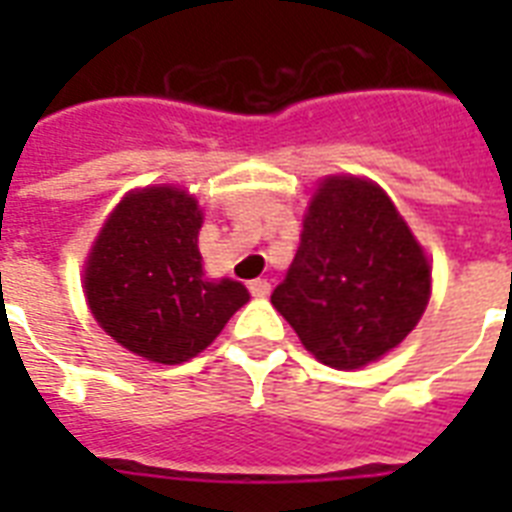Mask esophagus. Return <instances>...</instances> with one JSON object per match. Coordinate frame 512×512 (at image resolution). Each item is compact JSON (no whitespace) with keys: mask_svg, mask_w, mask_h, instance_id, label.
I'll return each instance as SVG.
<instances>
[{"mask_svg":"<svg viewBox=\"0 0 512 512\" xmlns=\"http://www.w3.org/2000/svg\"><path fill=\"white\" fill-rule=\"evenodd\" d=\"M249 292H252V297H268L271 295V281L268 279L249 281Z\"/></svg>","mask_w":512,"mask_h":512,"instance_id":"obj_1","label":"esophagus"}]
</instances>
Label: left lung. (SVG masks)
<instances>
[{"mask_svg": "<svg viewBox=\"0 0 512 512\" xmlns=\"http://www.w3.org/2000/svg\"><path fill=\"white\" fill-rule=\"evenodd\" d=\"M428 297V260L385 191L329 177L271 303L321 364L358 369L417 327Z\"/></svg>", "mask_w": 512, "mask_h": 512, "instance_id": "8db88e82", "label": "left lung"}]
</instances>
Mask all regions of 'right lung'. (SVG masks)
<instances>
[{
    "label": "right lung",
    "instance_id": "1",
    "mask_svg": "<svg viewBox=\"0 0 512 512\" xmlns=\"http://www.w3.org/2000/svg\"><path fill=\"white\" fill-rule=\"evenodd\" d=\"M199 204L177 188L130 193L103 225L84 289L98 324L132 353L180 364L207 348L249 300L239 281H207Z\"/></svg>",
    "mask_w": 512,
    "mask_h": 512
}]
</instances>
